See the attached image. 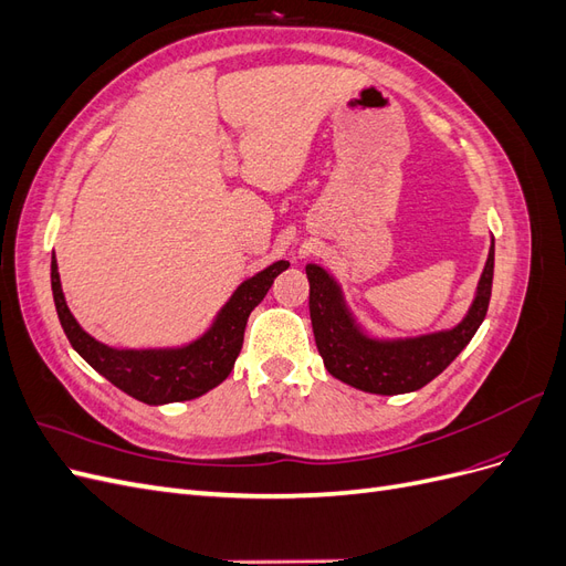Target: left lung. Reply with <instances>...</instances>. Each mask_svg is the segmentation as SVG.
Returning <instances> with one entry per match:
<instances>
[{"label":"left lung","instance_id":"1","mask_svg":"<svg viewBox=\"0 0 566 566\" xmlns=\"http://www.w3.org/2000/svg\"><path fill=\"white\" fill-rule=\"evenodd\" d=\"M310 314L323 364L333 378L370 394H406L432 382L453 358L470 345L482 325L493 283V243L476 285L468 316L455 328L410 339H373L361 333L347 312L333 276L316 264H306Z\"/></svg>","mask_w":566,"mask_h":566}]
</instances>
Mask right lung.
Returning <instances> with one entry per match:
<instances>
[{
  "label": "right lung",
  "mask_w": 566,
  "mask_h": 566,
  "mask_svg": "<svg viewBox=\"0 0 566 566\" xmlns=\"http://www.w3.org/2000/svg\"><path fill=\"white\" fill-rule=\"evenodd\" d=\"M287 266L281 260L248 279L219 312L212 328L181 349H113L84 333L65 304L56 256H51V290H54L63 333L84 361L129 397L148 406H160L196 399L229 378L243 347L250 312L264 300L273 279Z\"/></svg>",
  "instance_id": "1"
}]
</instances>
